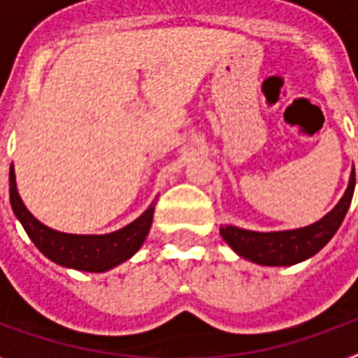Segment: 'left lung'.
I'll list each match as a JSON object with an SVG mask.
<instances>
[{
	"instance_id": "left-lung-1",
	"label": "left lung",
	"mask_w": 358,
	"mask_h": 358,
	"mask_svg": "<svg viewBox=\"0 0 358 358\" xmlns=\"http://www.w3.org/2000/svg\"><path fill=\"white\" fill-rule=\"evenodd\" d=\"M355 190V169L349 177V185L343 196L332 211L318 219L313 225L292 229V231H275V233H257L233 225H223L219 233L234 252L248 262L268 267H289L318 254L338 233L341 221L351 206Z\"/></svg>"
}]
</instances>
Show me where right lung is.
<instances>
[{
    "mask_svg": "<svg viewBox=\"0 0 358 358\" xmlns=\"http://www.w3.org/2000/svg\"><path fill=\"white\" fill-rule=\"evenodd\" d=\"M9 196L17 219L41 254L57 265L85 273H106L137 254L152 225L154 202L133 223L108 234H69L53 231L34 217L17 190L15 168L9 171Z\"/></svg>",
    "mask_w": 358,
    "mask_h": 358,
    "instance_id": "right-lung-1",
    "label": "right lung"
}]
</instances>
